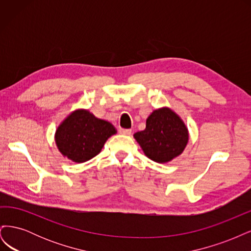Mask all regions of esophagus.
<instances>
[{
    "mask_svg": "<svg viewBox=\"0 0 251 251\" xmlns=\"http://www.w3.org/2000/svg\"><path fill=\"white\" fill-rule=\"evenodd\" d=\"M119 132L124 135H131L132 134V130H130V128H127V130H126V128H120Z\"/></svg>",
    "mask_w": 251,
    "mask_h": 251,
    "instance_id": "34e87169",
    "label": "esophagus"
}]
</instances>
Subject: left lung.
I'll list each match as a JSON object with an SVG mask.
<instances>
[{
  "instance_id": "left-lung-1",
  "label": "left lung",
  "mask_w": 251,
  "mask_h": 251,
  "mask_svg": "<svg viewBox=\"0 0 251 251\" xmlns=\"http://www.w3.org/2000/svg\"><path fill=\"white\" fill-rule=\"evenodd\" d=\"M144 155L158 163H168L183 153L189 133L184 121L169 107L154 110L146 128L134 134Z\"/></svg>"
}]
</instances>
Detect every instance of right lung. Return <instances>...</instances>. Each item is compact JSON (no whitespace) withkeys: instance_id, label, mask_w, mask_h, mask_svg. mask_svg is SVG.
Segmentation results:
<instances>
[{"instance_id":"add662e5","label":"right lung","mask_w":251,"mask_h":251,"mask_svg":"<svg viewBox=\"0 0 251 251\" xmlns=\"http://www.w3.org/2000/svg\"><path fill=\"white\" fill-rule=\"evenodd\" d=\"M116 133L110 121L97 118L89 110L76 109L59 124L54 140L64 158L82 163L100 154L104 143Z\"/></svg>"}]
</instances>
